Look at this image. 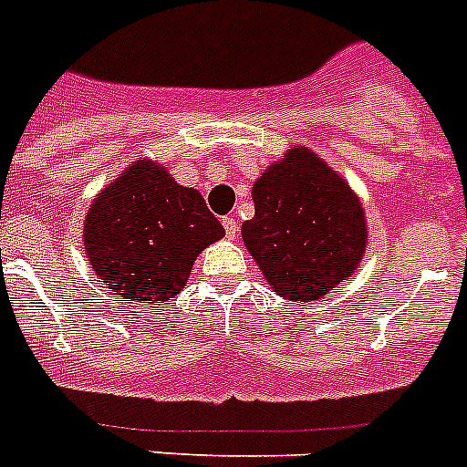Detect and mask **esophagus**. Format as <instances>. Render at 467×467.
I'll return each mask as SVG.
<instances>
[{"label": "esophagus", "instance_id": "34e87169", "mask_svg": "<svg viewBox=\"0 0 467 467\" xmlns=\"http://www.w3.org/2000/svg\"><path fill=\"white\" fill-rule=\"evenodd\" d=\"M222 224H224L226 236H229V238H236L238 236V229H241V224H238V220H236V217H234V214L224 217V220H222Z\"/></svg>", "mask_w": 467, "mask_h": 467}]
</instances>
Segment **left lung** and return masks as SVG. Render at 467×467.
<instances>
[{
    "mask_svg": "<svg viewBox=\"0 0 467 467\" xmlns=\"http://www.w3.org/2000/svg\"><path fill=\"white\" fill-rule=\"evenodd\" d=\"M254 217L243 243L271 290L316 301L348 280L367 247L365 210L356 192L308 147H292L253 187Z\"/></svg>",
    "mask_w": 467,
    "mask_h": 467,
    "instance_id": "1",
    "label": "left lung"
}]
</instances>
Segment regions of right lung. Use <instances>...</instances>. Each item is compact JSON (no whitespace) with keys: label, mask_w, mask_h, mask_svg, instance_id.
<instances>
[{"label":"right lung","mask_w":467,"mask_h":467,"mask_svg":"<svg viewBox=\"0 0 467 467\" xmlns=\"http://www.w3.org/2000/svg\"><path fill=\"white\" fill-rule=\"evenodd\" d=\"M222 236L224 226L203 196L150 159L107 184L84 220L90 266L126 304H163L180 295L201 250Z\"/></svg>","instance_id":"1"}]
</instances>
